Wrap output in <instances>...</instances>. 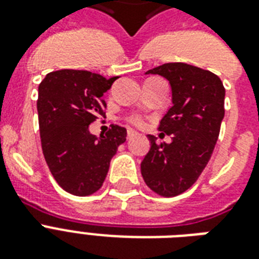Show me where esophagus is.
Returning a JSON list of instances; mask_svg holds the SVG:
<instances>
[{
  "label": "esophagus",
  "instance_id": "1",
  "mask_svg": "<svg viewBox=\"0 0 259 259\" xmlns=\"http://www.w3.org/2000/svg\"><path fill=\"white\" fill-rule=\"evenodd\" d=\"M136 130H133V129H127V140H130V138L132 137H134V136H136Z\"/></svg>",
  "mask_w": 259,
  "mask_h": 259
}]
</instances>
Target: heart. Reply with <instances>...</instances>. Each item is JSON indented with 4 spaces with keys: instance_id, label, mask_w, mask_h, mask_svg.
<instances>
[{
    "instance_id": "heart-1",
    "label": "heart",
    "mask_w": 259,
    "mask_h": 259,
    "mask_svg": "<svg viewBox=\"0 0 259 259\" xmlns=\"http://www.w3.org/2000/svg\"><path fill=\"white\" fill-rule=\"evenodd\" d=\"M129 122H132V123H134V125H141L142 118L138 117V115H133V117L129 118Z\"/></svg>"
}]
</instances>
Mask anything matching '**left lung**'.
<instances>
[{
  "label": "left lung",
  "instance_id": "8db88e82",
  "mask_svg": "<svg viewBox=\"0 0 259 259\" xmlns=\"http://www.w3.org/2000/svg\"><path fill=\"white\" fill-rule=\"evenodd\" d=\"M146 74L169 80L173 106L158 130L172 142L148 136L150 149L141 162L144 181L160 196L185 192L199 179L213 152L225 117V86L211 71L185 63H165Z\"/></svg>",
  "mask_w": 259,
  "mask_h": 259
}]
</instances>
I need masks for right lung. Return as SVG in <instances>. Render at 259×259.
Returning <instances> with one entry per match:
<instances>
[{
  "label": "right lung",
  "instance_id": "1",
  "mask_svg": "<svg viewBox=\"0 0 259 259\" xmlns=\"http://www.w3.org/2000/svg\"><path fill=\"white\" fill-rule=\"evenodd\" d=\"M111 79L82 70L50 72L38 86L37 113L44 158L66 192L89 196L101 188L126 129L111 125L98 140L89 125L105 115L103 94Z\"/></svg>",
  "mask_w": 259,
  "mask_h": 259
}]
</instances>
